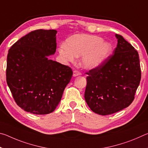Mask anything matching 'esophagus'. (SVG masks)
I'll list each match as a JSON object with an SVG mask.
<instances>
[{
	"mask_svg": "<svg viewBox=\"0 0 148 148\" xmlns=\"http://www.w3.org/2000/svg\"><path fill=\"white\" fill-rule=\"evenodd\" d=\"M81 74H82L81 72H79V71H74L73 72V76L74 77H76L77 76H80V75H81Z\"/></svg>",
	"mask_w": 148,
	"mask_h": 148,
	"instance_id": "esophagus-1",
	"label": "esophagus"
}]
</instances>
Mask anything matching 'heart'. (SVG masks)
Returning a JSON list of instances; mask_svg holds the SVG:
<instances>
[{
    "label": "heart",
    "mask_w": 148,
    "mask_h": 148,
    "mask_svg": "<svg viewBox=\"0 0 148 148\" xmlns=\"http://www.w3.org/2000/svg\"><path fill=\"white\" fill-rule=\"evenodd\" d=\"M112 51V44L103 42L101 37L88 34H75L62 44L59 53L65 61L73 62L75 57L82 56L81 64L87 69L101 66Z\"/></svg>",
    "instance_id": "obj_1"
}]
</instances>
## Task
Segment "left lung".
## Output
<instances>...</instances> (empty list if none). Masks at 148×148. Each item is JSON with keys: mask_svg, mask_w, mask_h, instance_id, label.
I'll use <instances>...</instances> for the list:
<instances>
[{"mask_svg": "<svg viewBox=\"0 0 148 148\" xmlns=\"http://www.w3.org/2000/svg\"><path fill=\"white\" fill-rule=\"evenodd\" d=\"M113 55L103 64L86 72L85 100L92 112L102 116L128 107L134 99L141 79L138 51L121 35Z\"/></svg>", "mask_w": 148, "mask_h": 148, "instance_id": "1", "label": "left lung"}]
</instances>
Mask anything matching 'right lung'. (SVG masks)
<instances>
[{
	"instance_id": "right-lung-1",
	"label": "right lung",
	"mask_w": 148,
	"mask_h": 148,
	"mask_svg": "<svg viewBox=\"0 0 148 148\" xmlns=\"http://www.w3.org/2000/svg\"><path fill=\"white\" fill-rule=\"evenodd\" d=\"M56 30L32 31L8 51L7 84L16 104L31 114L53 112L73 74L69 66L47 58L56 51Z\"/></svg>"
}]
</instances>
